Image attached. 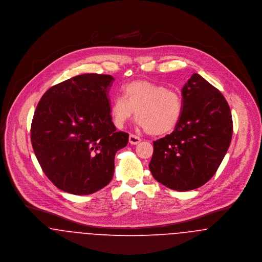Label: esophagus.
<instances>
[{
	"mask_svg": "<svg viewBox=\"0 0 262 262\" xmlns=\"http://www.w3.org/2000/svg\"><path fill=\"white\" fill-rule=\"evenodd\" d=\"M128 142H129L130 145H138V144H140L142 142V140H141V138H139L136 135H129Z\"/></svg>",
	"mask_w": 262,
	"mask_h": 262,
	"instance_id": "1",
	"label": "esophagus"
}]
</instances>
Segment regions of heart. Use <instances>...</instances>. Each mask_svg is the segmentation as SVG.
<instances>
[{
  "label": "heart",
  "instance_id": "b5f03b06",
  "mask_svg": "<svg viewBox=\"0 0 262 262\" xmlns=\"http://www.w3.org/2000/svg\"><path fill=\"white\" fill-rule=\"evenodd\" d=\"M138 124L151 136L171 133L182 112L181 94L174 89L147 80H138L123 88V96H117L111 105V115L117 127H122L135 115Z\"/></svg>",
  "mask_w": 262,
  "mask_h": 262
}]
</instances>
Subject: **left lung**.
Wrapping results in <instances>:
<instances>
[{
    "label": "left lung",
    "instance_id": "obj_1",
    "mask_svg": "<svg viewBox=\"0 0 262 262\" xmlns=\"http://www.w3.org/2000/svg\"><path fill=\"white\" fill-rule=\"evenodd\" d=\"M183 112L174 132L154 142L152 177L180 192L197 189L216 173L231 143L230 107L197 73L182 88Z\"/></svg>",
    "mask_w": 262,
    "mask_h": 262
}]
</instances>
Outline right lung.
<instances>
[{"instance_id":"1","label":"right lung","mask_w":262,"mask_h":262,"mask_svg":"<svg viewBox=\"0 0 262 262\" xmlns=\"http://www.w3.org/2000/svg\"><path fill=\"white\" fill-rule=\"evenodd\" d=\"M112 75L88 73L49 88L36 107L31 143L47 178L60 190L88 195L105 187L115 157L128 142L117 132L108 99Z\"/></svg>"}]
</instances>
